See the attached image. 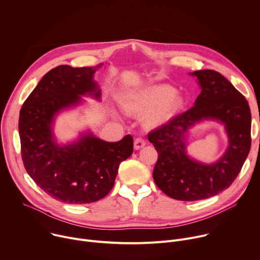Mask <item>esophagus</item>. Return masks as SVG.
Returning a JSON list of instances; mask_svg holds the SVG:
<instances>
[{"instance_id": "1", "label": "esophagus", "mask_w": 260, "mask_h": 260, "mask_svg": "<svg viewBox=\"0 0 260 260\" xmlns=\"http://www.w3.org/2000/svg\"><path fill=\"white\" fill-rule=\"evenodd\" d=\"M146 146V139L142 137H137L134 140V149L135 150H139L141 148H143Z\"/></svg>"}]
</instances>
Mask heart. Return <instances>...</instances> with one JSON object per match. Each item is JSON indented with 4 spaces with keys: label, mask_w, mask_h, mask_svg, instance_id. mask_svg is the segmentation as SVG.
Instances as JSON below:
<instances>
[{
    "label": "heart",
    "mask_w": 260,
    "mask_h": 260,
    "mask_svg": "<svg viewBox=\"0 0 260 260\" xmlns=\"http://www.w3.org/2000/svg\"><path fill=\"white\" fill-rule=\"evenodd\" d=\"M170 85H153L125 95L121 105L128 114H143L151 111L146 119L149 127L160 125L174 115L182 105V98L174 94Z\"/></svg>",
    "instance_id": "obj_1"
}]
</instances>
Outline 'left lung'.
<instances>
[{"label": "left lung", "instance_id": "left-lung-1", "mask_svg": "<svg viewBox=\"0 0 260 260\" xmlns=\"http://www.w3.org/2000/svg\"><path fill=\"white\" fill-rule=\"evenodd\" d=\"M201 93L194 106L172 117L148 134L157 153L153 178L169 197L194 201L217 195L237 179L251 148V112L246 98L222 74L214 70L191 73ZM213 118L225 124L230 147L211 166L191 160L184 152V132L196 121Z\"/></svg>", "mask_w": 260, "mask_h": 260}]
</instances>
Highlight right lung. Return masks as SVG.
Returning a JSON list of instances; mask_svg holds the SVG:
<instances>
[{"instance_id": "1", "label": "right lung", "mask_w": 260, "mask_h": 260, "mask_svg": "<svg viewBox=\"0 0 260 260\" xmlns=\"http://www.w3.org/2000/svg\"><path fill=\"white\" fill-rule=\"evenodd\" d=\"M101 65L51 69L19 111L20 151L26 172L45 193L69 205L104 198L114 185L121 162L133 153L131 135L107 142L89 134L65 147L53 141L51 123L57 111L76 104L81 95L100 97L93 77Z\"/></svg>"}]
</instances>
